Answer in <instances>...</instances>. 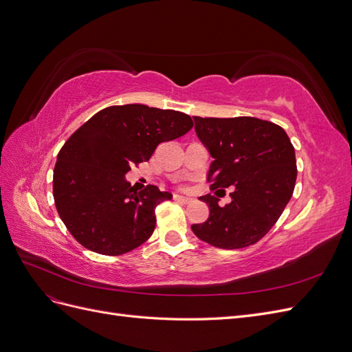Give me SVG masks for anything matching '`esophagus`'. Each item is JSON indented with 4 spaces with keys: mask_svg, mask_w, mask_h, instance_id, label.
Here are the masks:
<instances>
[{
    "mask_svg": "<svg viewBox=\"0 0 352 352\" xmlns=\"http://www.w3.org/2000/svg\"><path fill=\"white\" fill-rule=\"evenodd\" d=\"M173 198L177 202H182V204H188V202L192 201V198H188V197H184V195H175Z\"/></svg>",
    "mask_w": 352,
    "mask_h": 352,
    "instance_id": "1",
    "label": "esophagus"
}]
</instances>
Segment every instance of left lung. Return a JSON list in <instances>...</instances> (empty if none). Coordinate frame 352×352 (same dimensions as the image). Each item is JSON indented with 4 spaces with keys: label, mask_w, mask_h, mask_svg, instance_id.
<instances>
[{
    "label": "left lung",
    "mask_w": 352,
    "mask_h": 352,
    "mask_svg": "<svg viewBox=\"0 0 352 352\" xmlns=\"http://www.w3.org/2000/svg\"><path fill=\"white\" fill-rule=\"evenodd\" d=\"M198 140L214 158L207 179L211 189L233 186L225 207L207 194V221L192 225L195 235L212 247L238 250L258 242L289 202L296 180L295 150L280 126L255 117L194 116Z\"/></svg>",
    "instance_id": "8db88e82"
}]
</instances>
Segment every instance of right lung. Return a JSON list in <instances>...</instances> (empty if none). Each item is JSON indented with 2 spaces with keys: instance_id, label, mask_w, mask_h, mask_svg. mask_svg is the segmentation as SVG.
I'll list each match as a JSON object with an SVG mask.
<instances>
[{
  "instance_id": "obj_1",
  "label": "right lung",
  "mask_w": 352,
  "mask_h": 352,
  "mask_svg": "<svg viewBox=\"0 0 352 352\" xmlns=\"http://www.w3.org/2000/svg\"><path fill=\"white\" fill-rule=\"evenodd\" d=\"M192 126L185 113L144 104L113 105L82 124L60 150L52 179L58 216L73 238L102 255L129 252L150 238L155 207L172 194L154 185L136 190L124 175Z\"/></svg>"
}]
</instances>
